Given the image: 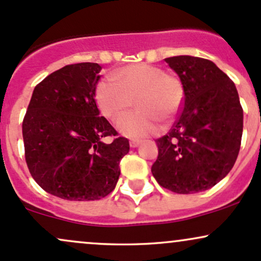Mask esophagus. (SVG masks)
<instances>
[{
  "label": "esophagus",
  "mask_w": 261,
  "mask_h": 261,
  "mask_svg": "<svg viewBox=\"0 0 261 261\" xmlns=\"http://www.w3.org/2000/svg\"><path fill=\"white\" fill-rule=\"evenodd\" d=\"M140 144V142L139 140H136V139H132L130 142H129V145H130V148H137V146H138Z\"/></svg>",
  "instance_id": "1"
}]
</instances>
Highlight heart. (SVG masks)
Instances as JSON below:
<instances>
[{
  "instance_id": "1",
  "label": "heart",
  "mask_w": 261,
  "mask_h": 261,
  "mask_svg": "<svg viewBox=\"0 0 261 261\" xmlns=\"http://www.w3.org/2000/svg\"><path fill=\"white\" fill-rule=\"evenodd\" d=\"M115 79H103L95 90L99 112L116 121L133 106L137 112L122 117L119 132L129 138H143L158 130V121L170 122L177 116L185 98L180 77L159 66L136 64L117 70Z\"/></svg>"
}]
</instances>
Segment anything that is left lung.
<instances>
[{"instance_id": "8db88e82", "label": "left lung", "mask_w": 261, "mask_h": 261, "mask_svg": "<svg viewBox=\"0 0 261 261\" xmlns=\"http://www.w3.org/2000/svg\"><path fill=\"white\" fill-rule=\"evenodd\" d=\"M166 63L182 81L184 105L168 134L156 139L155 180L176 194L208 190L238 158L243 108L236 85L211 60L180 55Z\"/></svg>"}]
</instances>
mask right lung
Returning <instances> with one entry per match:
<instances>
[{"label": "right lung", "instance_id": "obj_1", "mask_svg": "<svg viewBox=\"0 0 261 261\" xmlns=\"http://www.w3.org/2000/svg\"><path fill=\"white\" fill-rule=\"evenodd\" d=\"M102 67L66 65L34 89L22 123L25 163L36 182L69 201H95L115 190L129 142L99 116L95 90ZM112 136V143L101 142Z\"/></svg>", "mask_w": 261, "mask_h": 261}]
</instances>
